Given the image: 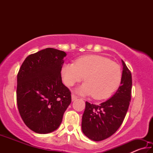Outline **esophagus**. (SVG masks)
<instances>
[{"label":"esophagus","mask_w":153,"mask_h":153,"mask_svg":"<svg viewBox=\"0 0 153 153\" xmlns=\"http://www.w3.org/2000/svg\"><path fill=\"white\" fill-rule=\"evenodd\" d=\"M77 97L76 95H74V94H71V100L72 101H74V100H76L77 99Z\"/></svg>","instance_id":"esophagus-1"}]
</instances>
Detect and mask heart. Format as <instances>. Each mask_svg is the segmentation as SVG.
Listing matches in <instances>:
<instances>
[{
    "label": "heart",
    "instance_id": "obj_1",
    "mask_svg": "<svg viewBox=\"0 0 153 153\" xmlns=\"http://www.w3.org/2000/svg\"><path fill=\"white\" fill-rule=\"evenodd\" d=\"M61 76L67 86H71L84 76L86 82L77 88V92L92 95L97 99L109 97L117 88L121 79L120 66L100 55H88L77 59L75 63H66Z\"/></svg>",
    "mask_w": 153,
    "mask_h": 153
}]
</instances>
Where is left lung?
<instances>
[{"mask_svg":"<svg viewBox=\"0 0 153 153\" xmlns=\"http://www.w3.org/2000/svg\"><path fill=\"white\" fill-rule=\"evenodd\" d=\"M121 62L123 71L121 86L115 94L99 105L86 102L82 130L92 140L101 141L112 136L126 117L131 100L132 79L130 71L123 60Z\"/></svg>","mask_w":153,"mask_h":153,"instance_id":"left-lung-1","label":"left lung"}]
</instances>
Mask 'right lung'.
Listing matches in <instances>:
<instances>
[{
  "label": "right lung",
  "instance_id": "add662e5",
  "mask_svg": "<svg viewBox=\"0 0 153 153\" xmlns=\"http://www.w3.org/2000/svg\"><path fill=\"white\" fill-rule=\"evenodd\" d=\"M66 55L55 48L44 49L28 56L18 72V109L25 125L36 133L56 130L71 102V92L61 79Z\"/></svg>",
  "mask_w": 153,
  "mask_h": 153
}]
</instances>
